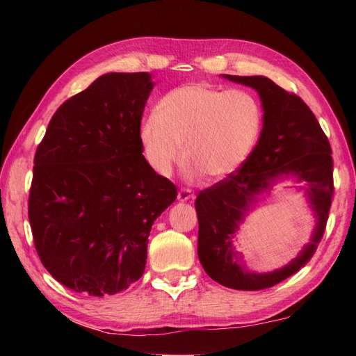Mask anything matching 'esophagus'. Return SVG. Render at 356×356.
I'll return each mask as SVG.
<instances>
[{"label": "esophagus", "instance_id": "34e87169", "mask_svg": "<svg viewBox=\"0 0 356 356\" xmlns=\"http://www.w3.org/2000/svg\"><path fill=\"white\" fill-rule=\"evenodd\" d=\"M193 191L190 190V188H186V186H184V188H180L179 190V193H177V199L180 200V202H186V200H190L191 197H193Z\"/></svg>", "mask_w": 356, "mask_h": 356}]
</instances>
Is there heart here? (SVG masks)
Masks as SVG:
<instances>
[{"label":"heart","instance_id":"1","mask_svg":"<svg viewBox=\"0 0 356 356\" xmlns=\"http://www.w3.org/2000/svg\"><path fill=\"white\" fill-rule=\"evenodd\" d=\"M261 128V108L243 90H217L188 84L171 90L154 108V119L142 128L151 166L168 174L180 161L190 176L218 180L245 161Z\"/></svg>","mask_w":356,"mask_h":356}]
</instances>
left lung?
Listing matches in <instances>:
<instances>
[{
    "label": "left lung",
    "mask_w": 356,
    "mask_h": 356,
    "mask_svg": "<svg viewBox=\"0 0 356 356\" xmlns=\"http://www.w3.org/2000/svg\"><path fill=\"white\" fill-rule=\"evenodd\" d=\"M225 78L259 92L264 110L263 130L246 161L220 182L200 191L195 199L197 254L203 269L214 282L231 289L259 291L291 277L314 255L334 200V159L327 136L300 96L264 76L225 74ZM289 172L309 184V197L319 216L313 243L287 267L269 275H252L235 260L233 232L247 203L267 189L272 178Z\"/></svg>",
    "instance_id": "8db88e82"
}]
</instances>
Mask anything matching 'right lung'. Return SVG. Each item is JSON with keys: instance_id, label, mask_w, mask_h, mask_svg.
Masks as SVG:
<instances>
[{"instance_id": "add662e5", "label": "right lung", "mask_w": 356, "mask_h": 356, "mask_svg": "<svg viewBox=\"0 0 356 356\" xmlns=\"http://www.w3.org/2000/svg\"><path fill=\"white\" fill-rule=\"evenodd\" d=\"M148 73H107L51 116L35 153L29 220L44 268L105 297L142 277L156 218L177 197L143 157Z\"/></svg>"}]
</instances>
